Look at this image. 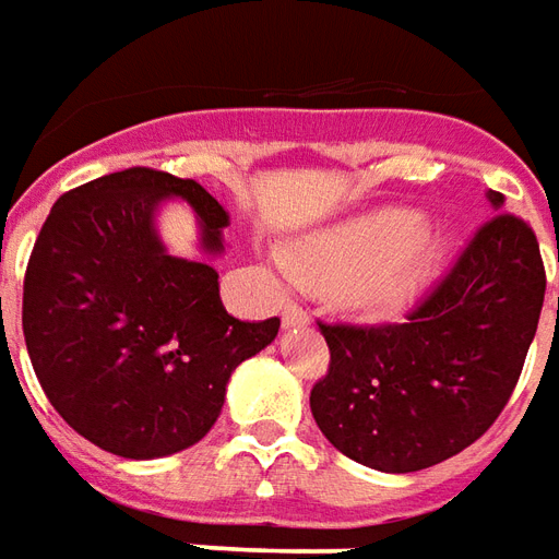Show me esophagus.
I'll use <instances>...</instances> for the list:
<instances>
[{
	"mask_svg": "<svg viewBox=\"0 0 559 559\" xmlns=\"http://www.w3.org/2000/svg\"><path fill=\"white\" fill-rule=\"evenodd\" d=\"M307 324H309V316L300 307L292 304V307L283 309V328H307Z\"/></svg>",
	"mask_w": 559,
	"mask_h": 559,
	"instance_id": "34e87169",
	"label": "esophagus"
}]
</instances>
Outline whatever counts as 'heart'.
I'll return each mask as SVG.
<instances>
[{"label": "heart", "instance_id": "1", "mask_svg": "<svg viewBox=\"0 0 559 559\" xmlns=\"http://www.w3.org/2000/svg\"><path fill=\"white\" fill-rule=\"evenodd\" d=\"M426 231L429 223L419 211L384 207L300 238L285 267L307 288L336 292L366 319H396L423 295L441 262V243Z\"/></svg>", "mask_w": 559, "mask_h": 559}]
</instances>
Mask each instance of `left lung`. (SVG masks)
Here are the masks:
<instances>
[{
    "instance_id": "left-lung-1",
    "label": "left lung",
    "mask_w": 559,
    "mask_h": 559,
    "mask_svg": "<svg viewBox=\"0 0 559 559\" xmlns=\"http://www.w3.org/2000/svg\"><path fill=\"white\" fill-rule=\"evenodd\" d=\"M476 231L405 324H321L330 369L309 408L342 455L384 474L450 459L500 417L519 384L545 267L531 223L503 211Z\"/></svg>"
}]
</instances>
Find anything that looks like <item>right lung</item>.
Masks as SVG:
<instances>
[{
  "instance_id": "obj_1",
  "label": "right lung",
  "mask_w": 559,
  "mask_h": 559,
  "mask_svg": "<svg viewBox=\"0 0 559 559\" xmlns=\"http://www.w3.org/2000/svg\"><path fill=\"white\" fill-rule=\"evenodd\" d=\"M166 199L193 207L199 250H226L229 211L205 187L133 166L52 205L23 283V336L50 405L85 441L140 462L202 441L231 372L280 330L229 316L217 271L166 250Z\"/></svg>"
}]
</instances>
